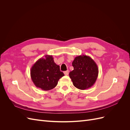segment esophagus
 I'll return each mask as SVG.
<instances>
[{
	"label": "esophagus",
	"instance_id": "obj_1",
	"mask_svg": "<svg viewBox=\"0 0 130 130\" xmlns=\"http://www.w3.org/2000/svg\"><path fill=\"white\" fill-rule=\"evenodd\" d=\"M69 70H67V71L64 72V74L65 75H68L69 74Z\"/></svg>",
	"mask_w": 130,
	"mask_h": 130
}]
</instances>
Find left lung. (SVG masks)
Instances as JSON below:
<instances>
[{
  "instance_id": "obj_1",
  "label": "left lung",
  "mask_w": 130,
  "mask_h": 130,
  "mask_svg": "<svg viewBox=\"0 0 130 130\" xmlns=\"http://www.w3.org/2000/svg\"><path fill=\"white\" fill-rule=\"evenodd\" d=\"M72 66L74 69L69 75L75 87L85 90L94 85L98 78L99 69L91 57L84 55L77 56L74 58Z\"/></svg>"
}]
</instances>
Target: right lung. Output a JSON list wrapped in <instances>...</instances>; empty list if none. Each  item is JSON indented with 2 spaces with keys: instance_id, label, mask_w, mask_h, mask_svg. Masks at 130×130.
<instances>
[{
  "instance_id": "right-lung-1",
  "label": "right lung",
  "mask_w": 130,
  "mask_h": 130,
  "mask_svg": "<svg viewBox=\"0 0 130 130\" xmlns=\"http://www.w3.org/2000/svg\"><path fill=\"white\" fill-rule=\"evenodd\" d=\"M64 75L60 66L54 61L52 55H45L38 60L30 70V76L34 85L43 90H51L56 87L60 78Z\"/></svg>"
}]
</instances>
